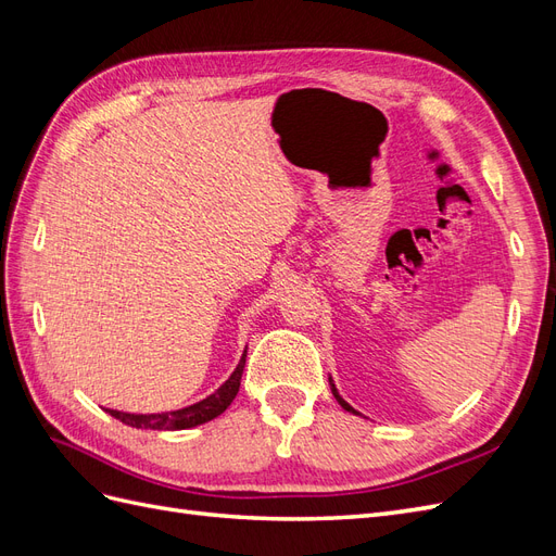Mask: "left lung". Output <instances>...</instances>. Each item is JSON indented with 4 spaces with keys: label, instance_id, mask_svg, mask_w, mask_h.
Segmentation results:
<instances>
[{
    "label": "left lung",
    "instance_id": "1",
    "mask_svg": "<svg viewBox=\"0 0 556 556\" xmlns=\"http://www.w3.org/2000/svg\"><path fill=\"white\" fill-rule=\"evenodd\" d=\"M329 384H331V392H333V396H336V401H339L341 403V406L345 408V410H350V413H355L357 415V410H352V406H348V403L339 396V392H336V387H333V382H331V378H329Z\"/></svg>",
    "mask_w": 556,
    "mask_h": 556
}]
</instances>
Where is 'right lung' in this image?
Wrapping results in <instances>:
<instances>
[{"mask_svg": "<svg viewBox=\"0 0 556 556\" xmlns=\"http://www.w3.org/2000/svg\"><path fill=\"white\" fill-rule=\"evenodd\" d=\"M245 366V352L237 366V371L229 376V380L217 390L215 394L206 396L204 401L194 403V406L180 408L174 413H155V415H134V413H121V410H109L115 419H121L123 425L137 427V429H157V431H178V429H190L197 425H204L208 419L217 417L229 408L233 396L239 394L241 376Z\"/></svg>", "mask_w": 556, "mask_h": 556, "instance_id": "1", "label": "right lung"}]
</instances>
